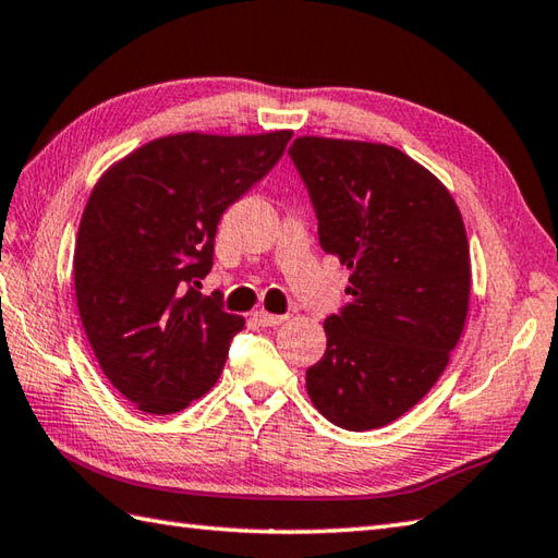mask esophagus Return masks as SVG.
Here are the masks:
<instances>
[{
	"label": "esophagus",
	"instance_id": "1",
	"mask_svg": "<svg viewBox=\"0 0 558 558\" xmlns=\"http://www.w3.org/2000/svg\"><path fill=\"white\" fill-rule=\"evenodd\" d=\"M286 319H288L286 314H268V312H264V310H258V312L254 314V322H256L258 326H280Z\"/></svg>",
	"mask_w": 558,
	"mask_h": 558
}]
</instances>
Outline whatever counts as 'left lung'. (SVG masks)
Segmentation results:
<instances>
[{
	"mask_svg": "<svg viewBox=\"0 0 558 558\" xmlns=\"http://www.w3.org/2000/svg\"><path fill=\"white\" fill-rule=\"evenodd\" d=\"M290 159L322 248L351 268V302L324 322L307 395L338 428H381L428 395L464 331L472 266L460 207L389 145L298 137Z\"/></svg>",
	"mask_w": 558,
	"mask_h": 558,
	"instance_id": "left-lung-1",
	"label": "left lung"
}]
</instances>
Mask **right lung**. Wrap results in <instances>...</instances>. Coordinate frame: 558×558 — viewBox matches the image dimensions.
<instances>
[{
    "label": "right lung",
    "instance_id": "obj_1",
    "mask_svg": "<svg viewBox=\"0 0 558 558\" xmlns=\"http://www.w3.org/2000/svg\"><path fill=\"white\" fill-rule=\"evenodd\" d=\"M292 133L151 140L108 169L74 246L82 326L108 381L145 413H177L220 377L244 319L203 298L222 213L276 167Z\"/></svg>",
    "mask_w": 558,
    "mask_h": 558
}]
</instances>
